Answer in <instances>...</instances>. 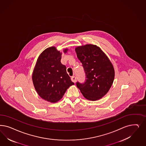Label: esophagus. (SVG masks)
Segmentation results:
<instances>
[{
    "instance_id": "1",
    "label": "esophagus",
    "mask_w": 146,
    "mask_h": 146,
    "mask_svg": "<svg viewBox=\"0 0 146 146\" xmlns=\"http://www.w3.org/2000/svg\"><path fill=\"white\" fill-rule=\"evenodd\" d=\"M71 81H72V82H74V83H75L76 82V77H75V76L71 77Z\"/></svg>"
}]
</instances>
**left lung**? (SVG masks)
<instances>
[{
  "label": "left lung",
  "mask_w": 146,
  "mask_h": 146,
  "mask_svg": "<svg viewBox=\"0 0 146 146\" xmlns=\"http://www.w3.org/2000/svg\"><path fill=\"white\" fill-rule=\"evenodd\" d=\"M77 56L82 63L86 81L76 85L86 99L95 101L108 92L113 83L115 71L108 57L99 47L87 44L75 48Z\"/></svg>",
  "instance_id": "obj_1"
}]
</instances>
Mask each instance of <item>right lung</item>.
Listing matches in <instances>:
<instances>
[{
	"instance_id": "obj_1",
	"label": "right lung",
	"mask_w": 146,
	"mask_h": 146,
	"mask_svg": "<svg viewBox=\"0 0 146 146\" xmlns=\"http://www.w3.org/2000/svg\"><path fill=\"white\" fill-rule=\"evenodd\" d=\"M68 49L63 52L66 53ZM62 52L55 47L47 48L39 55L32 74L35 89L39 96L55 103L62 98L70 86L74 84L61 62Z\"/></svg>"
}]
</instances>
